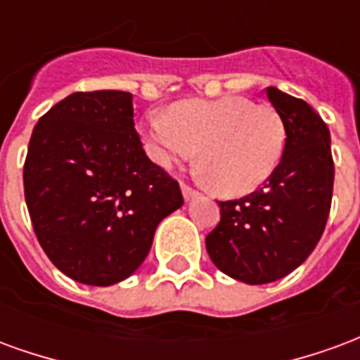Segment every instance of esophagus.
<instances>
[{
  "instance_id": "obj_1",
  "label": "esophagus",
  "mask_w": 360,
  "mask_h": 360,
  "mask_svg": "<svg viewBox=\"0 0 360 360\" xmlns=\"http://www.w3.org/2000/svg\"><path fill=\"white\" fill-rule=\"evenodd\" d=\"M181 191H183V196H185V200H193V198H196L198 196V193H196L195 188L193 187H188V185H181Z\"/></svg>"
}]
</instances>
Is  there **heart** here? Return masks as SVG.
Listing matches in <instances>:
<instances>
[{"instance_id":"b5f03b06","label":"heart","mask_w":360,"mask_h":360,"mask_svg":"<svg viewBox=\"0 0 360 360\" xmlns=\"http://www.w3.org/2000/svg\"><path fill=\"white\" fill-rule=\"evenodd\" d=\"M144 148L162 167L198 158L202 177L224 195L243 196L262 187L278 169L285 127L270 105L245 96L183 100L167 113H150L142 125Z\"/></svg>"}]
</instances>
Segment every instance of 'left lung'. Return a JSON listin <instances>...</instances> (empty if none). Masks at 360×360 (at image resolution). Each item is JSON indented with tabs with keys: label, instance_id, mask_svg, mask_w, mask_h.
<instances>
[{
	"label": "left lung",
	"instance_id": "left-lung-1",
	"mask_svg": "<svg viewBox=\"0 0 360 360\" xmlns=\"http://www.w3.org/2000/svg\"><path fill=\"white\" fill-rule=\"evenodd\" d=\"M285 127L278 169L250 195L218 202L221 219L206 250L229 278L262 285L285 278L309 258L324 233L333 191L330 129L304 100L268 86Z\"/></svg>",
	"mask_w": 360,
	"mask_h": 360
}]
</instances>
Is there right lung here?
Segmentation results:
<instances>
[{
  "instance_id": "obj_1",
  "label": "right lung",
  "mask_w": 360,
  "mask_h": 360,
  "mask_svg": "<svg viewBox=\"0 0 360 360\" xmlns=\"http://www.w3.org/2000/svg\"><path fill=\"white\" fill-rule=\"evenodd\" d=\"M133 94L75 92L36 123L25 200L56 268L108 287L144 262L158 224L183 206L179 183L152 164L134 131Z\"/></svg>"
}]
</instances>
